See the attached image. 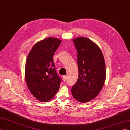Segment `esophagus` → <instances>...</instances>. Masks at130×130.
<instances>
[{
    "mask_svg": "<svg viewBox=\"0 0 130 130\" xmlns=\"http://www.w3.org/2000/svg\"><path fill=\"white\" fill-rule=\"evenodd\" d=\"M62 78H63V81L65 82V81H66L67 79V76H63Z\"/></svg>",
    "mask_w": 130,
    "mask_h": 130,
    "instance_id": "34e87169",
    "label": "esophagus"
}]
</instances>
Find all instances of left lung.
<instances>
[{
  "label": "left lung",
  "instance_id": "1",
  "mask_svg": "<svg viewBox=\"0 0 130 130\" xmlns=\"http://www.w3.org/2000/svg\"><path fill=\"white\" fill-rule=\"evenodd\" d=\"M73 42L77 52L78 77L72 93L78 101L87 103L96 98L104 85V58L99 47L90 39L79 37Z\"/></svg>",
  "mask_w": 130,
  "mask_h": 130
}]
</instances>
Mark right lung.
I'll return each mask as SVG.
<instances>
[{"label":"right lung","mask_w":130,"mask_h":130,"mask_svg":"<svg viewBox=\"0 0 130 130\" xmlns=\"http://www.w3.org/2000/svg\"><path fill=\"white\" fill-rule=\"evenodd\" d=\"M61 41L48 37L35 44L27 55L25 68L26 83L30 92L42 102L51 100L60 88L53 56Z\"/></svg>","instance_id":"add662e5"}]
</instances>
